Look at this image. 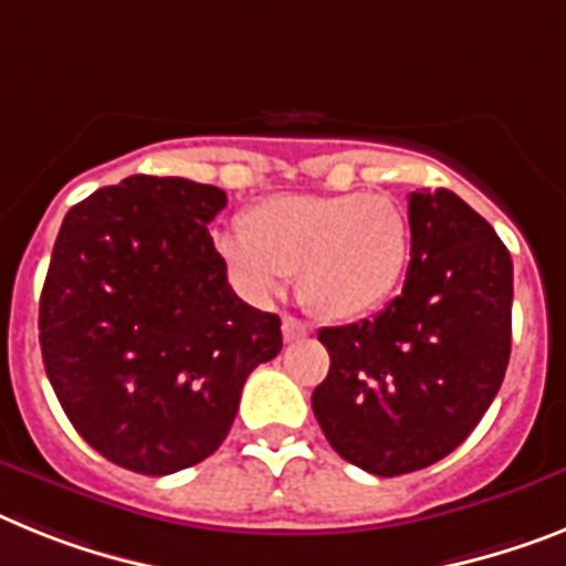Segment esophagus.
I'll use <instances>...</instances> for the list:
<instances>
[{"label": "esophagus", "instance_id": "obj_1", "mask_svg": "<svg viewBox=\"0 0 566 566\" xmlns=\"http://www.w3.org/2000/svg\"><path fill=\"white\" fill-rule=\"evenodd\" d=\"M308 329H306V323H301L297 317L286 315L283 317V340L292 343V340H301V337H306Z\"/></svg>", "mask_w": 566, "mask_h": 566}]
</instances>
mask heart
Segmentation results:
<instances>
[{
    "mask_svg": "<svg viewBox=\"0 0 566 566\" xmlns=\"http://www.w3.org/2000/svg\"><path fill=\"white\" fill-rule=\"evenodd\" d=\"M237 283L258 301L294 274L297 297L323 321L360 317L392 294L409 260V220L380 195H272L217 240Z\"/></svg>",
    "mask_w": 566,
    "mask_h": 566,
    "instance_id": "1",
    "label": "heart"
}]
</instances>
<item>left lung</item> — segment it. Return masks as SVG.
Returning a JSON list of instances; mask_svg holds the SVG:
<instances>
[{
  "label": "left lung",
  "instance_id": "1",
  "mask_svg": "<svg viewBox=\"0 0 566 566\" xmlns=\"http://www.w3.org/2000/svg\"><path fill=\"white\" fill-rule=\"evenodd\" d=\"M403 289L371 321L326 326L329 375L312 395L343 461L392 478L441 461L499 395L513 343V260L458 195H409Z\"/></svg>",
  "mask_w": 566,
  "mask_h": 566
}]
</instances>
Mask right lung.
I'll return each mask as SVG.
<instances>
[{"label":"right lung","mask_w":566,"mask_h":566,"mask_svg":"<svg viewBox=\"0 0 566 566\" xmlns=\"http://www.w3.org/2000/svg\"><path fill=\"white\" fill-rule=\"evenodd\" d=\"M226 191L134 174L62 220L40 297L48 380L111 463L171 475L234 423L251 369L277 357L280 317L234 294L209 223Z\"/></svg>","instance_id":"obj_1"}]
</instances>
